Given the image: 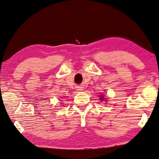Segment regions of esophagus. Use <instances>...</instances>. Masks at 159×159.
I'll list each match as a JSON object with an SVG mask.
<instances>
[{
  "label": "esophagus",
  "instance_id": "esophagus-1",
  "mask_svg": "<svg viewBox=\"0 0 159 159\" xmlns=\"http://www.w3.org/2000/svg\"><path fill=\"white\" fill-rule=\"evenodd\" d=\"M77 90H78V91H82V90H83L82 87H79V88H77Z\"/></svg>",
  "mask_w": 159,
  "mask_h": 159
}]
</instances>
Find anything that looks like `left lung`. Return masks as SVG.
Instances as JSON below:
<instances>
[{
    "label": "left lung",
    "instance_id": "left-lung-1",
    "mask_svg": "<svg viewBox=\"0 0 159 159\" xmlns=\"http://www.w3.org/2000/svg\"><path fill=\"white\" fill-rule=\"evenodd\" d=\"M104 97H105V95H100V98H99V99L101 100V101L105 99V98H104Z\"/></svg>",
    "mask_w": 159,
    "mask_h": 159
}]
</instances>
